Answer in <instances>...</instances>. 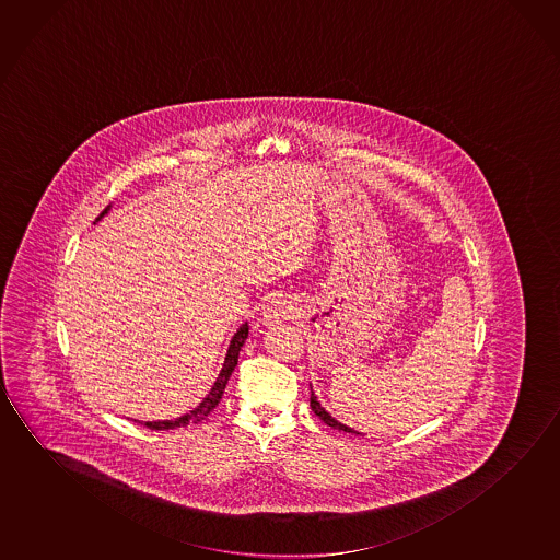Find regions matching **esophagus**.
<instances>
[{
  "label": "esophagus",
  "mask_w": 560,
  "mask_h": 560,
  "mask_svg": "<svg viewBox=\"0 0 560 560\" xmlns=\"http://www.w3.org/2000/svg\"><path fill=\"white\" fill-rule=\"evenodd\" d=\"M294 314H296L294 302L283 294H276L271 301L267 302L266 308L261 312V319L266 326H273L283 319L291 318Z\"/></svg>",
  "instance_id": "obj_1"
}]
</instances>
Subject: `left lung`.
<instances>
[{
    "label": "left lung",
    "instance_id": "1",
    "mask_svg": "<svg viewBox=\"0 0 560 560\" xmlns=\"http://www.w3.org/2000/svg\"><path fill=\"white\" fill-rule=\"evenodd\" d=\"M311 407L312 411L318 415L319 419L326 422L327 427H331V429H336V431L353 432V434H361V432L353 431L351 427H347V424H343V422L336 421V419H334L331 415L327 413L326 409H324V407H322V404H319L318 397H316V394H314V392H312L311 394Z\"/></svg>",
    "mask_w": 560,
    "mask_h": 560
}]
</instances>
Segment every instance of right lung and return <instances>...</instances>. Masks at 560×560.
Returning a JSON list of instances; mask_svg holds the SVG:
<instances>
[{"instance_id": "obj_1", "label": "right lung", "mask_w": 560, "mask_h": 560, "mask_svg": "<svg viewBox=\"0 0 560 560\" xmlns=\"http://www.w3.org/2000/svg\"><path fill=\"white\" fill-rule=\"evenodd\" d=\"M110 207H106L101 215L96 217V221H101L108 211H110ZM246 337H248V324L244 322L238 329H236V334H234L233 339H231V345H229V351H226V357H224L223 369L219 372V376H217L215 384L213 387L209 389V394H207L203 399H201V404L198 407H194L189 413L182 415L178 419H173V421H149L145 422V427L149 429H153V431H171V429H178V427H186L189 422H194V424H198V422L203 421L207 415L211 413L213 409H215L219 401H221V397H223L224 387H226V382L231 378V374H233L234 366L238 364V354H241L242 345L246 341Z\"/></svg>"}]
</instances>
